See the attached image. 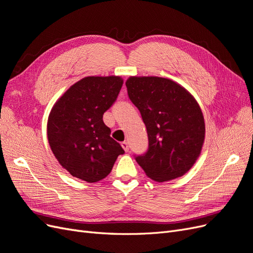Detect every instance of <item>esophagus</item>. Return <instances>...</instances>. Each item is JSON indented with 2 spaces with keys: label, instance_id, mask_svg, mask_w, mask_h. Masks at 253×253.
Instances as JSON below:
<instances>
[{
  "label": "esophagus",
  "instance_id": "34e87169",
  "mask_svg": "<svg viewBox=\"0 0 253 253\" xmlns=\"http://www.w3.org/2000/svg\"><path fill=\"white\" fill-rule=\"evenodd\" d=\"M121 147L124 148V150H125L126 152H127V151H128V149H129V147H128V143H127L126 141L121 142Z\"/></svg>",
  "mask_w": 253,
  "mask_h": 253
}]
</instances>
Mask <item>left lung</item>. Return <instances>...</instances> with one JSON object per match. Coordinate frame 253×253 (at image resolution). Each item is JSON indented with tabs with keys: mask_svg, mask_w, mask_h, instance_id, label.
<instances>
[{
	"mask_svg": "<svg viewBox=\"0 0 253 253\" xmlns=\"http://www.w3.org/2000/svg\"><path fill=\"white\" fill-rule=\"evenodd\" d=\"M126 85L149 138L148 151L136 156V162L158 182L186 174L205 140V120L194 97L180 84L162 77H129Z\"/></svg>",
	"mask_w": 253,
	"mask_h": 253,
	"instance_id": "obj_1",
	"label": "left lung"
}]
</instances>
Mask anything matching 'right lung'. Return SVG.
<instances>
[{
	"instance_id": "1",
	"label": "right lung",
	"mask_w": 253,
	"mask_h": 253,
	"mask_svg": "<svg viewBox=\"0 0 253 253\" xmlns=\"http://www.w3.org/2000/svg\"><path fill=\"white\" fill-rule=\"evenodd\" d=\"M122 84L118 76L85 77L53 104L47 120L48 143L59 164L74 177L87 182L101 180L125 153L102 119Z\"/></svg>"
}]
</instances>
